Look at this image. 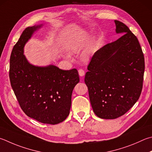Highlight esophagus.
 <instances>
[{"mask_svg":"<svg viewBox=\"0 0 152 152\" xmlns=\"http://www.w3.org/2000/svg\"><path fill=\"white\" fill-rule=\"evenodd\" d=\"M78 74H79V76L80 77H83L84 76V71L82 70V69H80V70H78Z\"/></svg>","mask_w":152,"mask_h":152,"instance_id":"esophagus-1","label":"esophagus"}]
</instances>
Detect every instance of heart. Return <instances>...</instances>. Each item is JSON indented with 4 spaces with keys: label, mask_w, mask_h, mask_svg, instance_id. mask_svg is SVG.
<instances>
[{
    "label": "heart",
    "mask_w": 152,
    "mask_h": 152,
    "mask_svg": "<svg viewBox=\"0 0 152 152\" xmlns=\"http://www.w3.org/2000/svg\"><path fill=\"white\" fill-rule=\"evenodd\" d=\"M70 50H71V51L73 52H78L79 51V48L77 45H73L71 47ZM66 57L68 58H70V56H69V55H66ZM87 57H88V55H86L85 58H87Z\"/></svg>",
    "instance_id": "1"
}]
</instances>
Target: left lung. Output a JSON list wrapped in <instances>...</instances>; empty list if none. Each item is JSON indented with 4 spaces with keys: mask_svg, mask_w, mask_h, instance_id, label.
<instances>
[{
    "mask_svg": "<svg viewBox=\"0 0 152 152\" xmlns=\"http://www.w3.org/2000/svg\"><path fill=\"white\" fill-rule=\"evenodd\" d=\"M119 39L96 51L84 81L95 114L115 119L128 111L140 98L144 73V56L137 37L126 24L114 20Z\"/></svg>",
    "mask_w": 152,
    "mask_h": 152,
    "instance_id": "obj_1",
    "label": "left lung"
}]
</instances>
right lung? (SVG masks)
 <instances>
[{
  "mask_svg": "<svg viewBox=\"0 0 152 152\" xmlns=\"http://www.w3.org/2000/svg\"><path fill=\"white\" fill-rule=\"evenodd\" d=\"M43 24L27 27L11 52L9 77L11 86L23 112L43 124H57L70 114L72 94L80 81L76 69L64 70L56 66L33 65L24 48Z\"/></svg>",
  "mask_w": 152,
  "mask_h": 152,
  "instance_id": "add662e5",
  "label": "right lung"
}]
</instances>
